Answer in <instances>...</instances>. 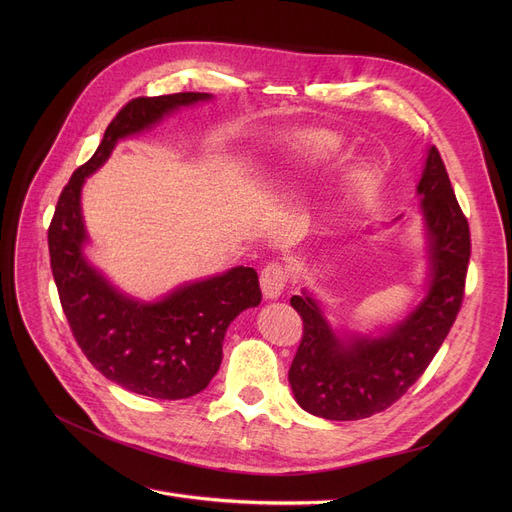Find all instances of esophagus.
I'll list each match as a JSON object with an SVG mask.
<instances>
[{"instance_id": "1", "label": "esophagus", "mask_w": 512, "mask_h": 512, "mask_svg": "<svg viewBox=\"0 0 512 512\" xmlns=\"http://www.w3.org/2000/svg\"><path fill=\"white\" fill-rule=\"evenodd\" d=\"M286 280H288L286 270H284L280 263H267L263 267L261 278H259L263 299H267V301L278 299L280 294H282V290H284V286H286Z\"/></svg>"}]
</instances>
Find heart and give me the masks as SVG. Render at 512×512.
Here are the masks:
<instances>
[{
  "instance_id": "b5f03b06",
  "label": "heart",
  "mask_w": 512,
  "mask_h": 512,
  "mask_svg": "<svg viewBox=\"0 0 512 512\" xmlns=\"http://www.w3.org/2000/svg\"><path fill=\"white\" fill-rule=\"evenodd\" d=\"M340 153V141L328 132H305L282 143L276 159V176L297 178L330 166ZM369 176L357 172L348 180V193L357 195L367 186Z\"/></svg>"
}]
</instances>
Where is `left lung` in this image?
<instances>
[{"mask_svg": "<svg viewBox=\"0 0 512 512\" xmlns=\"http://www.w3.org/2000/svg\"><path fill=\"white\" fill-rule=\"evenodd\" d=\"M417 197L427 282L419 303L394 324L375 332L334 328L309 288L290 299L305 330L288 382L299 407L315 417L355 421L388 409L432 363L461 309L471 257L469 224L436 147L425 151Z\"/></svg>", "mask_w": 512, "mask_h": 512, "instance_id": "left-lung-1", "label": "left lung"}]
</instances>
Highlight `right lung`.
Masks as SVG:
<instances>
[{
	"mask_svg": "<svg viewBox=\"0 0 512 512\" xmlns=\"http://www.w3.org/2000/svg\"><path fill=\"white\" fill-rule=\"evenodd\" d=\"M209 99V93H174L126 103L105 128L95 155L64 186L47 236L53 280L78 346L107 380L159 400H180L207 388L222 365L228 326L261 303L257 272L236 265L184 282L155 301L132 297L85 253L91 238L83 218V186L120 141Z\"/></svg>",
	"mask_w": 512,
	"mask_h": 512,
	"instance_id": "obj_1",
	"label": "right lung"
}]
</instances>
